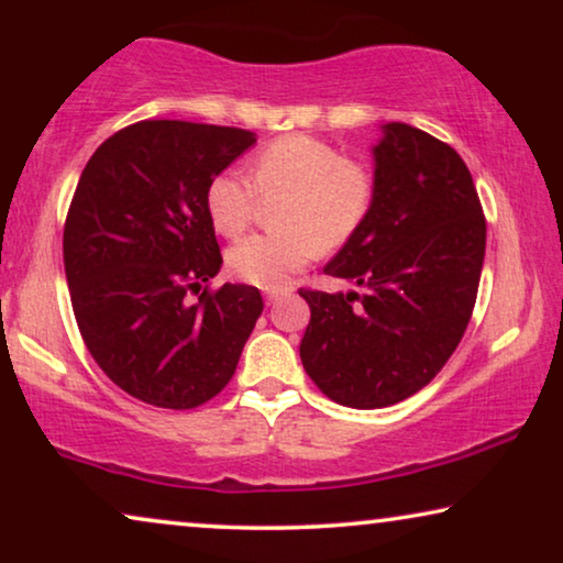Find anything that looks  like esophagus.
<instances>
[{
    "instance_id": "esophagus-1",
    "label": "esophagus",
    "mask_w": 563,
    "mask_h": 563,
    "mask_svg": "<svg viewBox=\"0 0 563 563\" xmlns=\"http://www.w3.org/2000/svg\"><path fill=\"white\" fill-rule=\"evenodd\" d=\"M282 297H287V291H266V305H276Z\"/></svg>"
}]
</instances>
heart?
<instances>
[{"label": "heart", "mask_w": 563, "mask_h": 563, "mask_svg": "<svg viewBox=\"0 0 563 563\" xmlns=\"http://www.w3.org/2000/svg\"><path fill=\"white\" fill-rule=\"evenodd\" d=\"M261 197L284 195L276 207L282 233L251 235L228 253L238 279L276 291L320 249H338L361 228L374 205V176L361 161L310 135H287L261 148L249 179L222 172L207 184L205 205L218 233L238 238L249 230Z\"/></svg>", "instance_id": "1"}]
</instances>
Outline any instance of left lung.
I'll use <instances>...</instances> for the list:
<instances>
[{"label":"left lung","instance_id":"obj_1","mask_svg":"<svg viewBox=\"0 0 563 563\" xmlns=\"http://www.w3.org/2000/svg\"><path fill=\"white\" fill-rule=\"evenodd\" d=\"M374 158L372 210L325 266L364 295L299 289L310 305L305 372L356 410L397 405L433 382L472 320L487 245L472 174L449 143L389 122Z\"/></svg>","mask_w":563,"mask_h":563}]
</instances>
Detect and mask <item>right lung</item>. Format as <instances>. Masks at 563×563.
Instances as JSON below:
<instances>
[{"instance_id": "1", "label": "right lung", "mask_w": 563, "mask_h": 563, "mask_svg": "<svg viewBox=\"0 0 563 563\" xmlns=\"http://www.w3.org/2000/svg\"><path fill=\"white\" fill-rule=\"evenodd\" d=\"M253 143L241 128L141 120L107 137L76 184L64 225L76 325L145 405L191 410L220 395L264 310L249 284L207 287L222 266L207 184Z\"/></svg>"}]
</instances>
